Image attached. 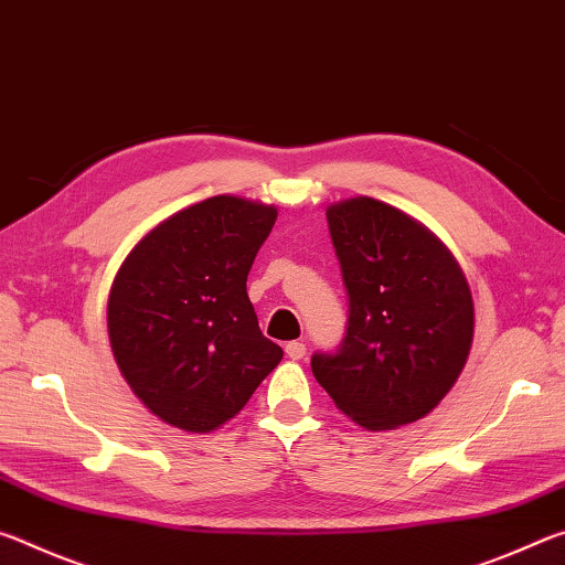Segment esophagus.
<instances>
[{
    "instance_id": "obj_1",
    "label": "esophagus",
    "mask_w": 565,
    "mask_h": 565,
    "mask_svg": "<svg viewBox=\"0 0 565 565\" xmlns=\"http://www.w3.org/2000/svg\"><path fill=\"white\" fill-rule=\"evenodd\" d=\"M286 356L299 361L306 356V343L303 341H289L286 343Z\"/></svg>"
}]
</instances>
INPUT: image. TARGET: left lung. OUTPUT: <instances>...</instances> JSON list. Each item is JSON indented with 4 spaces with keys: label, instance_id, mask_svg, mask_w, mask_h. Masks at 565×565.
I'll return each mask as SVG.
<instances>
[{
    "label": "left lung",
    "instance_id": "left-lung-1",
    "mask_svg": "<svg viewBox=\"0 0 565 565\" xmlns=\"http://www.w3.org/2000/svg\"><path fill=\"white\" fill-rule=\"evenodd\" d=\"M349 291V329L311 371L339 411L369 431L424 418L461 376L473 343V296L441 238L371 196L327 209Z\"/></svg>",
    "mask_w": 565,
    "mask_h": 565
}]
</instances>
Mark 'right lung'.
Returning a JSON list of instances; mask_svg holds the SVG:
<instances>
[{
	"instance_id": "obj_1",
	"label": "right lung",
	"mask_w": 565,
	"mask_h": 565,
	"mask_svg": "<svg viewBox=\"0 0 565 565\" xmlns=\"http://www.w3.org/2000/svg\"><path fill=\"white\" fill-rule=\"evenodd\" d=\"M276 206L218 194L167 216L134 244L107 301L124 381L164 424L209 434L246 406L284 359L246 294Z\"/></svg>"
}]
</instances>
